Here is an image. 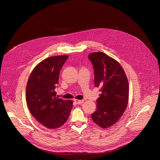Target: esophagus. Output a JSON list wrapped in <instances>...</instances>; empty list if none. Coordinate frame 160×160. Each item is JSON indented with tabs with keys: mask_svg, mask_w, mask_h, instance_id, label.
Listing matches in <instances>:
<instances>
[{
	"mask_svg": "<svg viewBox=\"0 0 160 160\" xmlns=\"http://www.w3.org/2000/svg\"><path fill=\"white\" fill-rule=\"evenodd\" d=\"M74 101H75V102L77 103V104H78V105H81V104H82L83 102H84V100H74Z\"/></svg>",
	"mask_w": 160,
	"mask_h": 160,
	"instance_id": "1",
	"label": "esophagus"
}]
</instances>
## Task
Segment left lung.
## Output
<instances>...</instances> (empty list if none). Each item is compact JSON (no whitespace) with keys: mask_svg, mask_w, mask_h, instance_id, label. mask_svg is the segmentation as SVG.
<instances>
[{"mask_svg":"<svg viewBox=\"0 0 160 160\" xmlns=\"http://www.w3.org/2000/svg\"><path fill=\"white\" fill-rule=\"evenodd\" d=\"M94 68V85L100 88L93 122L102 128L114 125L122 116L129 101V82L120 63L98 52L88 55Z\"/></svg>","mask_w":160,"mask_h":160,"instance_id":"8db88e82","label":"left lung"}]
</instances>
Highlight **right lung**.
Wrapping results in <instances>:
<instances>
[{
    "instance_id": "right-lung-1",
    "label": "right lung",
    "mask_w": 160,
    "mask_h": 160,
    "mask_svg": "<svg viewBox=\"0 0 160 160\" xmlns=\"http://www.w3.org/2000/svg\"><path fill=\"white\" fill-rule=\"evenodd\" d=\"M68 55L48 57L34 68L26 85V102L35 118L48 129H57L67 121L72 108V100L56 97L60 69Z\"/></svg>"
}]
</instances>
